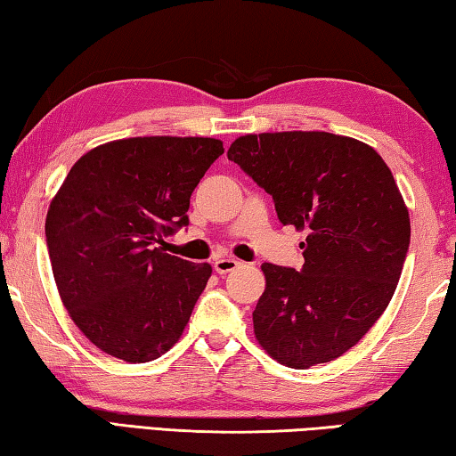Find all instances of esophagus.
<instances>
[{
  "label": "esophagus",
  "mask_w": 456,
  "mask_h": 456,
  "mask_svg": "<svg viewBox=\"0 0 456 456\" xmlns=\"http://www.w3.org/2000/svg\"><path fill=\"white\" fill-rule=\"evenodd\" d=\"M239 265H241V263H239L237 259H233V256H221V259H215L213 269L217 271L219 275H225V273L235 271Z\"/></svg>",
  "instance_id": "obj_1"
}]
</instances>
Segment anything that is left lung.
Masks as SVG:
<instances>
[{
	"mask_svg": "<svg viewBox=\"0 0 456 456\" xmlns=\"http://www.w3.org/2000/svg\"><path fill=\"white\" fill-rule=\"evenodd\" d=\"M227 157L273 197L283 225L307 235L301 271L261 265L255 338L291 369L341 357L388 307L409 251L391 169L370 145L327 131L241 135Z\"/></svg>",
	"mask_w": 456,
	"mask_h": 456,
	"instance_id": "left-lung-1",
	"label": "left lung"
}]
</instances>
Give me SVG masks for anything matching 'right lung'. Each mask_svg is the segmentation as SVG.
Here are the masks:
<instances>
[{"label": "right lung", "instance_id": "right-lung-1", "mask_svg": "<svg viewBox=\"0 0 456 456\" xmlns=\"http://www.w3.org/2000/svg\"><path fill=\"white\" fill-rule=\"evenodd\" d=\"M223 151L213 137H127L68 173L47 209V249L63 307L97 349L147 362L183 335L213 269L157 243L187 225L193 189Z\"/></svg>", "mask_w": 456, "mask_h": 456}]
</instances>
